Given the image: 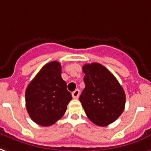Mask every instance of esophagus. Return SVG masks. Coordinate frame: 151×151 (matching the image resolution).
<instances>
[{"label": "esophagus", "instance_id": "obj_1", "mask_svg": "<svg viewBox=\"0 0 151 151\" xmlns=\"http://www.w3.org/2000/svg\"><path fill=\"white\" fill-rule=\"evenodd\" d=\"M79 95H80V91L78 89H76L75 91H73L72 93V96H73V99H78L79 97Z\"/></svg>", "mask_w": 151, "mask_h": 151}]
</instances>
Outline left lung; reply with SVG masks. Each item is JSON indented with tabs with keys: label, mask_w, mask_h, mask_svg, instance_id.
Instances as JSON below:
<instances>
[{
	"label": "left lung",
	"mask_w": 151,
	"mask_h": 151,
	"mask_svg": "<svg viewBox=\"0 0 151 151\" xmlns=\"http://www.w3.org/2000/svg\"><path fill=\"white\" fill-rule=\"evenodd\" d=\"M82 70L86 87L79 100L91 121L98 126H107L124 111L126 102L124 88L113 74L100 63L86 64Z\"/></svg>",
	"instance_id": "left-lung-1"
}]
</instances>
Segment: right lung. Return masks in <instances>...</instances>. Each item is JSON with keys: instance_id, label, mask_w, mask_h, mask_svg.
<instances>
[{"instance_id": "right-lung-1", "label": "right lung", "mask_w": 151, "mask_h": 151, "mask_svg": "<svg viewBox=\"0 0 151 151\" xmlns=\"http://www.w3.org/2000/svg\"><path fill=\"white\" fill-rule=\"evenodd\" d=\"M61 73L60 63H48L27 87L26 109L31 119L39 125L48 127L56 123L63 116L72 100Z\"/></svg>"}]
</instances>
